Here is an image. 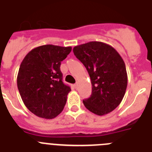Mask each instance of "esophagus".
Instances as JSON below:
<instances>
[{
    "label": "esophagus",
    "mask_w": 152,
    "mask_h": 152,
    "mask_svg": "<svg viewBox=\"0 0 152 152\" xmlns=\"http://www.w3.org/2000/svg\"><path fill=\"white\" fill-rule=\"evenodd\" d=\"M77 86H78V84H77V83H76V84H75V88H76V89H77Z\"/></svg>",
    "instance_id": "obj_1"
}]
</instances>
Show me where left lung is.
I'll return each mask as SVG.
<instances>
[{
	"mask_svg": "<svg viewBox=\"0 0 152 152\" xmlns=\"http://www.w3.org/2000/svg\"><path fill=\"white\" fill-rule=\"evenodd\" d=\"M75 56L90 75L92 94L83 100L88 110L103 116L120 104L126 94L128 77L123 58L113 47L102 42L75 46Z\"/></svg>",
	"mask_w": 152,
	"mask_h": 152,
	"instance_id": "1",
	"label": "left lung"
}]
</instances>
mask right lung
I'll return each mask as SVG.
<instances>
[{"label": "right lung", "instance_id": "obj_1", "mask_svg": "<svg viewBox=\"0 0 152 152\" xmlns=\"http://www.w3.org/2000/svg\"><path fill=\"white\" fill-rule=\"evenodd\" d=\"M71 51V46L40 45L21 62L17 88L26 108L36 116L54 119L63 110L71 88L62 82L60 65Z\"/></svg>", "mask_w": 152, "mask_h": 152}]
</instances>
